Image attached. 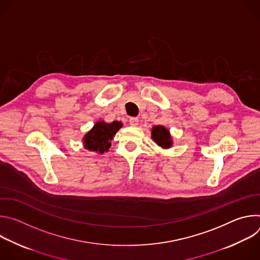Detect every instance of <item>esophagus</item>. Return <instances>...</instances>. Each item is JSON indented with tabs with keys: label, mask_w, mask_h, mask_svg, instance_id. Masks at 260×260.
Here are the masks:
<instances>
[{
	"label": "esophagus",
	"mask_w": 260,
	"mask_h": 260,
	"mask_svg": "<svg viewBox=\"0 0 260 260\" xmlns=\"http://www.w3.org/2000/svg\"><path fill=\"white\" fill-rule=\"evenodd\" d=\"M129 124L133 125V126H137L139 124V119L137 117L129 118Z\"/></svg>",
	"instance_id": "esophagus-1"
}]
</instances>
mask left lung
<instances>
[{"mask_svg": "<svg viewBox=\"0 0 260 260\" xmlns=\"http://www.w3.org/2000/svg\"><path fill=\"white\" fill-rule=\"evenodd\" d=\"M151 138L158 146L165 148V149H168L173 145V140L169 129L162 125H156L152 127Z\"/></svg>", "mask_w": 260, "mask_h": 260, "instance_id": "left-lung-1", "label": "left lung"}]
</instances>
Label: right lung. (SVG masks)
Instances as JSON below:
<instances>
[{
    "label": "right lung",
    "mask_w": 260,
    "mask_h": 260,
    "mask_svg": "<svg viewBox=\"0 0 260 260\" xmlns=\"http://www.w3.org/2000/svg\"><path fill=\"white\" fill-rule=\"evenodd\" d=\"M121 126L122 123L120 121H113L111 123L98 121L84 136V147L87 150L98 152L100 154L107 152L111 147V141L113 140V137Z\"/></svg>",
    "instance_id": "1"
}]
</instances>
